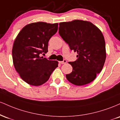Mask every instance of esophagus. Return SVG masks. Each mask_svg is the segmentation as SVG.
<instances>
[{"label": "esophagus", "mask_w": 120, "mask_h": 120, "mask_svg": "<svg viewBox=\"0 0 120 120\" xmlns=\"http://www.w3.org/2000/svg\"><path fill=\"white\" fill-rule=\"evenodd\" d=\"M59 63H60V64H65V63H67V60H66V59H64V60H63V61H59Z\"/></svg>", "instance_id": "34e87169"}]
</instances>
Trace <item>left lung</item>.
Here are the masks:
<instances>
[{
  "instance_id": "8db88e82",
  "label": "left lung",
  "mask_w": 120,
  "mask_h": 120,
  "mask_svg": "<svg viewBox=\"0 0 120 120\" xmlns=\"http://www.w3.org/2000/svg\"><path fill=\"white\" fill-rule=\"evenodd\" d=\"M59 33L70 49L78 54L75 61L69 62L73 71L66 74L67 79L77 86L91 82L101 71L105 61L102 33L90 22L76 20L60 22Z\"/></svg>"
}]
</instances>
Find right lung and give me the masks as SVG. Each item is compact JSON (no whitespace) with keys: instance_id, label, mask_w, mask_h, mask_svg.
Here are the masks:
<instances>
[{"instance_id":"add662e5","label":"right lung","mask_w":120,"mask_h":120,"mask_svg":"<svg viewBox=\"0 0 120 120\" xmlns=\"http://www.w3.org/2000/svg\"><path fill=\"white\" fill-rule=\"evenodd\" d=\"M57 29V23H32L23 27L15 39L12 49L14 67L21 78L30 85L45 83L58 67L57 61L40 56L48 52L49 40Z\"/></svg>"}]
</instances>
